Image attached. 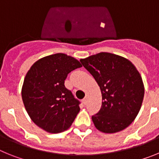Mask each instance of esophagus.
Listing matches in <instances>:
<instances>
[{"label": "esophagus", "instance_id": "obj_1", "mask_svg": "<svg viewBox=\"0 0 159 159\" xmlns=\"http://www.w3.org/2000/svg\"><path fill=\"white\" fill-rule=\"evenodd\" d=\"M83 103H84V105H86L87 103H88V97H85L84 99H83Z\"/></svg>", "mask_w": 159, "mask_h": 159}]
</instances>
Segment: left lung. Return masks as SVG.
I'll use <instances>...</instances> for the list:
<instances>
[{
	"label": "left lung",
	"mask_w": 159,
	"mask_h": 159,
	"mask_svg": "<svg viewBox=\"0 0 159 159\" xmlns=\"http://www.w3.org/2000/svg\"><path fill=\"white\" fill-rule=\"evenodd\" d=\"M81 64L95 78L102 93V106L92 119L103 133H116L127 128L139 114L144 97L139 72L127 59L100 52Z\"/></svg>",
	"instance_id": "obj_1"
}]
</instances>
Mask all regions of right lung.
I'll return each mask as SVG.
<instances>
[{
	"label": "right lung",
	"instance_id": "1",
	"mask_svg": "<svg viewBox=\"0 0 159 159\" xmlns=\"http://www.w3.org/2000/svg\"><path fill=\"white\" fill-rule=\"evenodd\" d=\"M76 59L57 53L32 64L25 75L22 99L29 117L49 133L67 130L80 112V101L65 88L68 73L81 67Z\"/></svg>",
	"mask_w": 159,
	"mask_h": 159
}]
</instances>
